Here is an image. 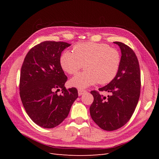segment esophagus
Wrapping results in <instances>:
<instances>
[{
	"label": "esophagus",
	"mask_w": 159,
	"mask_h": 159,
	"mask_svg": "<svg viewBox=\"0 0 159 159\" xmlns=\"http://www.w3.org/2000/svg\"><path fill=\"white\" fill-rule=\"evenodd\" d=\"M87 92V91L85 90V89H78V95H83L84 93Z\"/></svg>",
	"instance_id": "34e87169"
}]
</instances>
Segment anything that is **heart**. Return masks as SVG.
<instances>
[{
	"instance_id": "1",
	"label": "heart",
	"mask_w": 159,
	"mask_h": 159,
	"mask_svg": "<svg viewBox=\"0 0 159 159\" xmlns=\"http://www.w3.org/2000/svg\"><path fill=\"white\" fill-rule=\"evenodd\" d=\"M73 52L64 51L60 60L62 69L69 74H75L84 66L85 71L70 80L73 87L84 89L98 81L100 84H106L117 75L121 54L114 48L102 43L86 42L75 44Z\"/></svg>"
}]
</instances>
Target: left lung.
<instances>
[{
    "mask_svg": "<svg viewBox=\"0 0 159 159\" xmlns=\"http://www.w3.org/2000/svg\"><path fill=\"white\" fill-rule=\"evenodd\" d=\"M114 43L121 51L120 68L115 78L99 89L111 95L106 98L98 91H91L93 102L89 107L93 121L108 131L121 128L129 121L138 103L141 86L140 68L135 53L124 43Z\"/></svg>",
    "mask_w": 159,
    "mask_h": 159,
    "instance_id": "left-lung-1",
    "label": "left lung"
}]
</instances>
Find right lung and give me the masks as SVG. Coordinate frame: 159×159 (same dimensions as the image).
<instances>
[{
  "label": "right lung",
  "mask_w": 159,
  "mask_h": 159,
  "mask_svg": "<svg viewBox=\"0 0 159 159\" xmlns=\"http://www.w3.org/2000/svg\"><path fill=\"white\" fill-rule=\"evenodd\" d=\"M70 46L64 42H41L28 52L22 65L19 89L22 105L30 118L43 128L60 125L78 98L75 88H65L68 78L60 61L62 51Z\"/></svg>",
  "instance_id": "right-lung-1"
}]
</instances>
